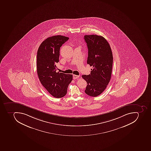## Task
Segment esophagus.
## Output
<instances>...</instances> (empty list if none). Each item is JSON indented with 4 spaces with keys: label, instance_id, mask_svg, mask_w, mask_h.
Here are the masks:
<instances>
[{
    "label": "esophagus",
    "instance_id": "esophagus-1",
    "mask_svg": "<svg viewBox=\"0 0 151 151\" xmlns=\"http://www.w3.org/2000/svg\"><path fill=\"white\" fill-rule=\"evenodd\" d=\"M80 76H78V75H73V78L74 80H75V79H77V78H79Z\"/></svg>",
    "mask_w": 151,
    "mask_h": 151
}]
</instances>
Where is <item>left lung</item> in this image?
<instances>
[{
  "label": "left lung",
  "mask_w": 151,
  "mask_h": 151,
  "mask_svg": "<svg viewBox=\"0 0 151 151\" xmlns=\"http://www.w3.org/2000/svg\"><path fill=\"white\" fill-rule=\"evenodd\" d=\"M84 40L88 49L87 63L93 66L90 74L82 76L88 84L85 92L96 97L105 90L111 78L112 51L108 42L101 36L85 35Z\"/></svg>",
  "instance_id": "1"
}]
</instances>
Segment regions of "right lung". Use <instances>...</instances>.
Returning <instances> with one entry per match:
<instances>
[{"mask_svg": "<svg viewBox=\"0 0 151 151\" xmlns=\"http://www.w3.org/2000/svg\"><path fill=\"white\" fill-rule=\"evenodd\" d=\"M69 39L62 35L50 37L42 42L37 50V70L39 80L55 98L66 95L68 86L73 80L72 74L56 72L60 47Z\"/></svg>", "mask_w": 151, "mask_h": 151, "instance_id": "right-lung-1", "label": "right lung"}]
</instances>
